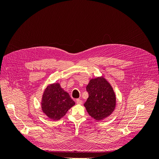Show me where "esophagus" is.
<instances>
[{"label":"esophagus","mask_w":159,"mask_h":159,"mask_svg":"<svg viewBox=\"0 0 159 159\" xmlns=\"http://www.w3.org/2000/svg\"><path fill=\"white\" fill-rule=\"evenodd\" d=\"M76 103L78 104V105H81V103H82V101H81L80 99H78L76 100Z\"/></svg>","instance_id":"obj_1"}]
</instances>
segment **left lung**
I'll return each instance as SVG.
<instances>
[{
    "label": "left lung",
    "mask_w": 159,
    "mask_h": 159,
    "mask_svg": "<svg viewBox=\"0 0 159 159\" xmlns=\"http://www.w3.org/2000/svg\"><path fill=\"white\" fill-rule=\"evenodd\" d=\"M86 89L89 98L84 106L93 119L102 121L114 111L116 106V95L111 85L103 76L91 79Z\"/></svg>",
    "instance_id": "left-lung-1"
}]
</instances>
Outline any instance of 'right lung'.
Returning <instances> with one entry per match:
<instances>
[{
	"instance_id": "obj_1",
	"label": "right lung",
	"mask_w": 159,
	"mask_h": 159,
	"mask_svg": "<svg viewBox=\"0 0 159 159\" xmlns=\"http://www.w3.org/2000/svg\"><path fill=\"white\" fill-rule=\"evenodd\" d=\"M69 93L59 83L49 84L44 89L41 100L43 113L50 119L60 120L75 105Z\"/></svg>"
}]
</instances>
